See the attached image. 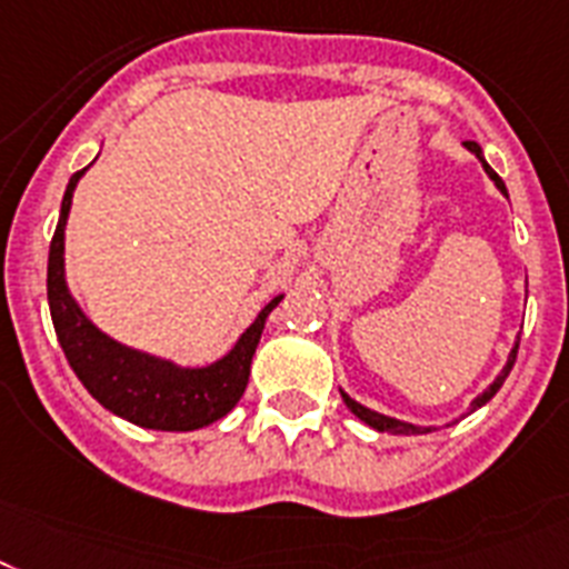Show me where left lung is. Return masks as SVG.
<instances>
[{
	"label": "left lung",
	"instance_id": "left-lung-1",
	"mask_svg": "<svg viewBox=\"0 0 569 569\" xmlns=\"http://www.w3.org/2000/svg\"><path fill=\"white\" fill-rule=\"evenodd\" d=\"M466 147H469V150L475 152L477 159L483 161L486 173H489V176H491V181H495V184H498V188H500V193H506V184H503V179H500V176L495 173V170H491L489 164H486V159H483V150H480V144H477V141H466ZM515 358H518V343H515L512 356H509V361H506V367H503V370H500V376H498V379L491 381V385H489V390H483V393L477 396L475 402H471V410L483 408V405L489 402L491 396L498 393V390H500V385H503V381H506V376H509V370H512V367H515ZM341 396H343V402H347V408H350L352 413H356V417L361 419V422H367V425H370V428H376V431H388V433H428V431H431V428H417V425H408V422H396V419H390V417H381V413H376V410L365 408V405H358L356 399H350V396H347V393H341Z\"/></svg>",
	"mask_w": 569,
	"mask_h": 569
}]
</instances>
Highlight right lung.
Here are the masks:
<instances>
[{
    "label": "right lung",
    "instance_id": "1",
    "mask_svg": "<svg viewBox=\"0 0 569 569\" xmlns=\"http://www.w3.org/2000/svg\"><path fill=\"white\" fill-rule=\"evenodd\" d=\"M80 176L83 170L69 179L60 222H57L49 248V309L57 341L63 347L71 370L103 408L127 422L141 425V428L196 431V428L217 422L246 393L251 358L260 343L266 318L283 300V295H277L269 307L257 315V321L242 332L237 347L211 367L181 370L170 361L121 347L80 312V307L66 289L63 231L66 219H69L71 193H74Z\"/></svg>",
    "mask_w": 569,
    "mask_h": 569
}]
</instances>
